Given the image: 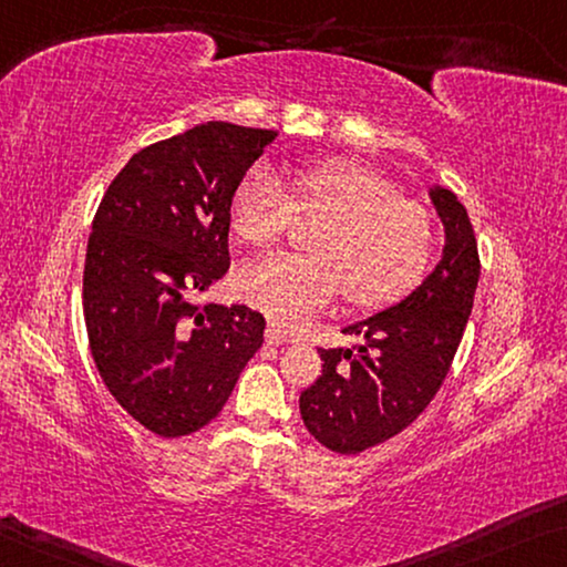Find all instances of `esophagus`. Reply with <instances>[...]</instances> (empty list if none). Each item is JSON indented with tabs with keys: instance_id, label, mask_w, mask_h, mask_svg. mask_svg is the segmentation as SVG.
Segmentation results:
<instances>
[{
	"instance_id": "obj_1",
	"label": "esophagus",
	"mask_w": 567,
	"mask_h": 567,
	"mask_svg": "<svg viewBox=\"0 0 567 567\" xmlns=\"http://www.w3.org/2000/svg\"><path fill=\"white\" fill-rule=\"evenodd\" d=\"M266 342L268 344H284V342H296V339H293L289 329L278 324V321H271V324L266 327Z\"/></svg>"
}]
</instances>
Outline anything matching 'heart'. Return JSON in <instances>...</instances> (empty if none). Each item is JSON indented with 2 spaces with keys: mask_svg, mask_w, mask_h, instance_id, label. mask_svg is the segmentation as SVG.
Returning <instances> with one entry per match:
<instances>
[{
  "mask_svg": "<svg viewBox=\"0 0 567 567\" xmlns=\"http://www.w3.org/2000/svg\"><path fill=\"white\" fill-rule=\"evenodd\" d=\"M291 210L321 217L307 238L311 254L266 258L233 278L238 299L276 321L309 319L339 286L352 307H382L413 289L431 264V213L362 164H303L291 174L289 195L266 167L248 169L233 189L230 230L243 246L266 250L281 240Z\"/></svg>",
  "mask_w": 567,
  "mask_h": 567,
  "instance_id": "heart-1",
  "label": "heart"
}]
</instances>
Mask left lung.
<instances>
[{"mask_svg":"<svg viewBox=\"0 0 567 567\" xmlns=\"http://www.w3.org/2000/svg\"><path fill=\"white\" fill-rule=\"evenodd\" d=\"M429 197L443 225V254L403 299L347 324L354 350H319L321 374L299 398L321 446L360 454L408 429L439 393L464 337L478 284V250L466 207L451 189Z\"/></svg>","mask_w":567,"mask_h":567,"instance_id":"obj_1","label":"left lung"}]
</instances>
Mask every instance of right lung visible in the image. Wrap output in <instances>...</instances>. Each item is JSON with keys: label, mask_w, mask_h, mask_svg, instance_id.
Wrapping results in <instances>:
<instances>
[{"label": "right lung", "mask_w": 567, "mask_h": 567, "mask_svg": "<svg viewBox=\"0 0 567 567\" xmlns=\"http://www.w3.org/2000/svg\"><path fill=\"white\" fill-rule=\"evenodd\" d=\"M278 132L207 121L136 152L103 195L85 250L83 313L103 382L162 439L223 411L266 319L195 296L230 266V197Z\"/></svg>", "instance_id": "1"}]
</instances>
